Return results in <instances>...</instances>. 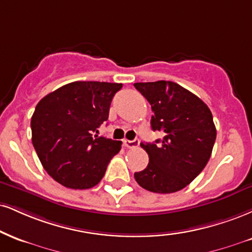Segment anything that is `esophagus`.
Here are the masks:
<instances>
[{"label":"esophagus","mask_w":252,"mask_h":252,"mask_svg":"<svg viewBox=\"0 0 252 252\" xmlns=\"http://www.w3.org/2000/svg\"><path fill=\"white\" fill-rule=\"evenodd\" d=\"M123 145L124 147L129 148V149H131V148H136L139 145V139L135 138V139H132V141H129V139H123Z\"/></svg>","instance_id":"34e87169"}]
</instances>
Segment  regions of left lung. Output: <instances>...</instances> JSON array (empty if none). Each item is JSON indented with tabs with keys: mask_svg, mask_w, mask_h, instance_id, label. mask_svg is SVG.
<instances>
[{
	"mask_svg": "<svg viewBox=\"0 0 252 252\" xmlns=\"http://www.w3.org/2000/svg\"><path fill=\"white\" fill-rule=\"evenodd\" d=\"M134 86L151 105V129L164 136L154 143L142 142L149 164L135 172V180L151 192L182 190L201 174L213 153L216 141L213 114L199 97L175 82Z\"/></svg>",
	"mask_w": 252,
	"mask_h": 252,
	"instance_id": "1",
	"label": "left lung"
}]
</instances>
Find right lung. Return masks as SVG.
<instances>
[{"instance_id":"right-lung-1","label":"right lung","mask_w":252,"mask_h":252,"mask_svg":"<svg viewBox=\"0 0 252 252\" xmlns=\"http://www.w3.org/2000/svg\"><path fill=\"white\" fill-rule=\"evenodd\" d=\"M122 83L77 81L44 96L32 117V141L45 171L63 187L90 189L99 183L121 141L95 135L108 120Z\"/></svg>"}]
</instances>
